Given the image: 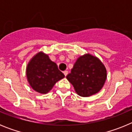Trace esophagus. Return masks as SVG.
<instances>
[{"instance_id": "obj_1", "label": "esophagus", "mask_w": 132, "mask_h": 132, "mask_svg": "<svg viewBox=\"0 0 132 132\" xmlns=\"http://www.w3.org/2000/svg\"><path fill=\"white\" fill-rule=\"evenodd\" d=\"M63 73L64 75H65V76L66 77L67 75V74H68V71H63Z\"/></svg>"}]
</instances>
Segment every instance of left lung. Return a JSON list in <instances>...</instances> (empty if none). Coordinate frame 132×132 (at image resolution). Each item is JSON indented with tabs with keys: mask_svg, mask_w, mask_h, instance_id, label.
<instances>
[{
	"mask_svg": "<svg viewBox=\"0 0 132 132\" xmlns=\"http://www.w3.org/2000/svg\"><path fill=\"white\" fill-rule=\"evenodd\" d=\"M79 96L88 97L98 93L106 79V69L96 57L80 56L66 77Z\"/></svg>",
	"mask_w": 132,
	"mask_h": 132,
	"instance_id": "obj_1",
	"label": "left lung"
}]
</instances>
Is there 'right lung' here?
<instances>
[{
	"mask_svg": "<svg viewBox=\"0 0 132 132\" xmlns=\"http://www.w3.org/2000/svg\"><path fill=\"white\" fill-rule=\"evenodd\" d=\"M26 76L31 88L41 94L48 93L58 80L65 77L55 63L43 52L37 53L30 61L27 65Z\"/></svg>",
	"mask_w": 132,
	"mask_h": 132,
	"instance_id": "add662e5",
	"label": "right lung"
}]
</instances>
